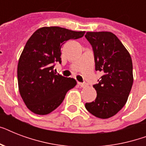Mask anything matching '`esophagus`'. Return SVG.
<instances>
[{"mask_svg": "<svg viewBox=\"0 0 146 146\" xmlns=\"http://www.w3.org/2000/svg\"><path fill=\"white\" fill-rule=\"evenodd\" d=\"M78 84L80 85L81 87H82V88H84V87L87 86V85L86 84V83H82V82H78Z\"/></svg>", "mask_w": 146, "mask_h": 146, "instance_id": "obj_1", "label": "esophagus"}]
</instances>
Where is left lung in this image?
Masks as SVG:
<instances>
[{"mask_svg": "<svg viewBox=\"0 0 146 146\" xmlns=\"http://www.w3.org/2000/svg\"><path fill=\"white\" fill-rule=\"evenodd\" d=\"M85 37L93 49L96 70L103 73L93 86L97 92L95 102L85 107L96 117L107 119L127 103L133 82L131 57L113 33L88 32Z\"/></svg>", "mask_w": 146, "mask_h": 146, "instance_id": "obj_1", "label": "left lung"}]
</instances>
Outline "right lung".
<instances>
[{
  "mask_svg": "<svg viewBox=\"0 0 146 146\" xmlns=\"http://www.w3.org/2000/svg\"><path fill=\"white\" fill-rule=\"evenodd\" d=\"M84 34L85 31L50 26L38 29L29 38L18 62L17 77L20 96L32 112L48 114L76 86L74 79L56 74L54 66L57 62L61 63L62 45Z\"/></svg>",
  "mask_w": 146,
  "mask_h": 146,
  "instance_id": "add662e5",
  "label": "right lung"
}]
</instances>
